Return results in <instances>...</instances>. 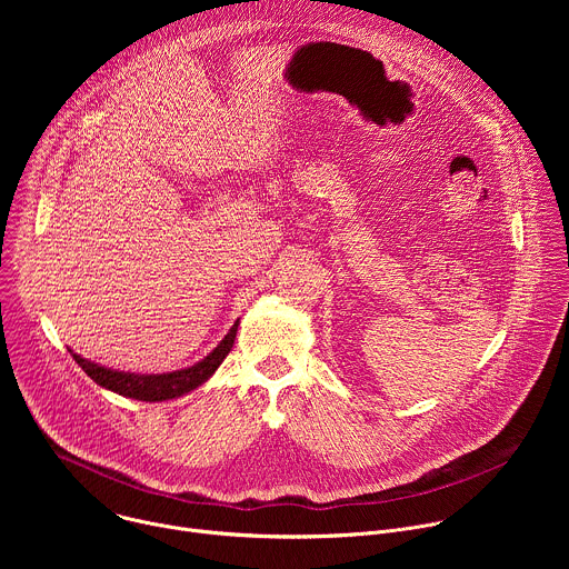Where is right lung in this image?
<instances>
[{
    "label": "right lung",
    "instance_id": "right-lung-1",
    "mask_svg": "<svg viewBox=\"0 0 569 569\" xmlns=\"http://www.w3.org/2000/svg\"><path fill=\"white\" fill-rule=\"evenodd\" d=\"M236 331H238V321L229 329V333L222 338V342L200 362H196L193 367L187 369H178L171 373H130V371H117V369H108L101 367L97 362H90L86 358H80L78 353H73L69 349V353L73 356V360L78 362V367L83 369L97 385L119 393V396H128L134 400H146V402H159V400H169V398H178L182 393L193 391L196 387H200L202 382H207L213 371L220 367V362L227 358V353L233 347L236 340Z\"/></svg>",
    "mask_w": 569,
    "mask_h": 569
}]
</instances>
